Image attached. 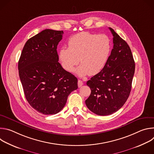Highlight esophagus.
<instances>
[{
  "instance_id": "obj_1",
  "label": "esophagus",
  "mask_w": 154,
  "mask_h": 154,
  "mask_svg": "<svg viewBox=\"0 0 154 154\" xmlns=\"http://www.w3.org/2000/svg\"><path fill=\"white\" fill-rule=\"evenodd\" d=\"M83 85V82H82V80H78V86L80 88V87H81Z\"/></svg>"
}]
</instances>
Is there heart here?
<instances>
[{"label": "heart", "mask_w": 154, "mask_h": 154, "mask_svg": "<svg viewBox=\"0 0 154 154\" xmlns=\"http://www.w3.org/2000/svg\"><path fill=\"white\" fill-rule=\"evenodd\" d=\"M68 45V48L60 49L59 60L62 67L69 72L80 61L81 64L74 72L80 77L100 72L109 60L112 48V41L107 35L87 32L71 36Z\"/></svg>", "instance_id": "1"}]
</instances>
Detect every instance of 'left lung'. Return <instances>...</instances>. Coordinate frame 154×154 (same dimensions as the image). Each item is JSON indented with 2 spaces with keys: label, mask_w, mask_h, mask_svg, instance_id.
<instances>
[{
  "label": "left lung",
  "mask_w": 154,
  "mask_h": 154,
  "mask_svg": "<svg viewBox=\"0 0 154 154\" xmlns=\"http://www.w3.org/2000/svg\"><path fill=\"white\" fill-rule=\"evenodd\" d=\"M113 48L103 70L91 78L86 85L91 94L85 100L93 113L106 116L117 112L125 103L131 88L135 64L127 43L113 29Z\"/></svg>",
  "instance_id": "1"
}]
</instances>
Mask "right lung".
Returning a JSON list of instances; mask_svg holds the SVG:
<instances>
[{
	"label": "right lung",
	"instance_id": "obj_1",
	"mask_svg": "<svg viewBox=\"0 0 154 154\" xmlns=\"http://www.w3.org/2000/svg\"><path fill=\"white\" fill-rule=\"evenodd\" d=\"M63 31L44 30L25 44L18 70L30 106L45 115L60 112L69 94L78 88L77 79L58 62L57 46Z\"/></svg>",
	"mask_w": 154,
	"mask_h": 154
}]
</instances>
